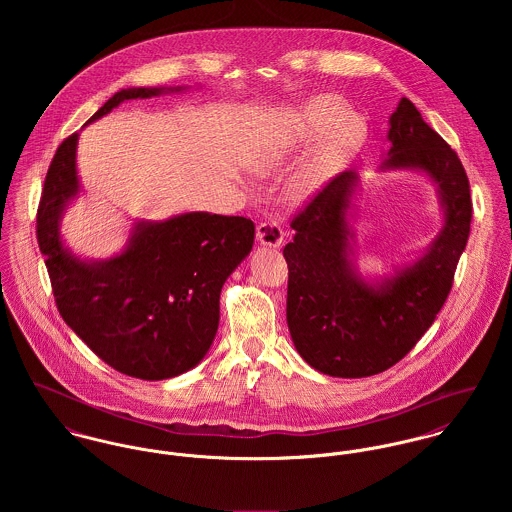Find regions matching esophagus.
<instances>
[{"instance_id": "34e87169", "label": "esophagus", "mask_w": 512, "mask_h": 512, "mask_svg": "<svg viewBox=\"0 0 512 512\" xmlns=\"http://www.w3.org/2000/svg\"><path fill=\"white\" fill-rule=\"evenodd\" d=\"M256 238L260 244L270 246V248H278L284 242V228L280 222L276 220H262L256 226Z\"/></svg>"}]
</instances>
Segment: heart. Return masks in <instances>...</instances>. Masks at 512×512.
Listing matches in <instances>:
<instances>
[{"mask_svg":"<svg viewBox=\"0 0 512 512\" xmlns=\"http://www.w3.org/2000/svg\"><path fill=\"white\" fill-rule=\"evenodd\" d=\"M324 138L297 167L288 185L293 199H305L329 181L363 144L365 126L349 116V108L333 96H317L307 100L288 124V144L268 155L262 167L280 159L290 149H301Z\"/></svg>","mask_w":512,"mask_h":512,"instance_id":"heart-1","label":"heart"}]
</instances>
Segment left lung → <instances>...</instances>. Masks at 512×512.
<instances>
[{"mask_svg": "<svg viewBox=\"0 0 512 512\" xmlns=\"http://www.w3.org/2000/svg\"><path fill=\"white\" fill-rule=\"evenodd\" d=\"M388 140L382 167L426 171L438 183L445 220L426 256L372 288L347 260L355 171L327 181L293 217L295 236L284 248L288 327L303 361L329 376L363 378L402 361L436 321L469 238L467 173L408 98L390 116Z\"/></svg>", "mask_w": 512, "mask_h": 512, "instance_id": "1", "label": "left lung"}]
</instances>
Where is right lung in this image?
<instances>
[{
  "mask_svg": "<svg viewBox=\"0 0 512 512\" xmlns=\"http://www.w3.org/2000/svg\"><path fill=\"white\" fill-rule=\"evenodd\" d=\"M161 92L120 90L88 122L124 100ZM76 140L74 132L57 147L37 209V242L57 309L90 351L118 372L144 380L183 374L201 363L217 335L220 290L252 250L254 222L209 213L142 222L120 256L80 262L59 234L61 213L78 193Z\"/></svg>",
  "mask_w": 512,
  "mask_h": 512,
  "instance_id": "add662e5",
  "label": "right lung"
}]
</instances>
